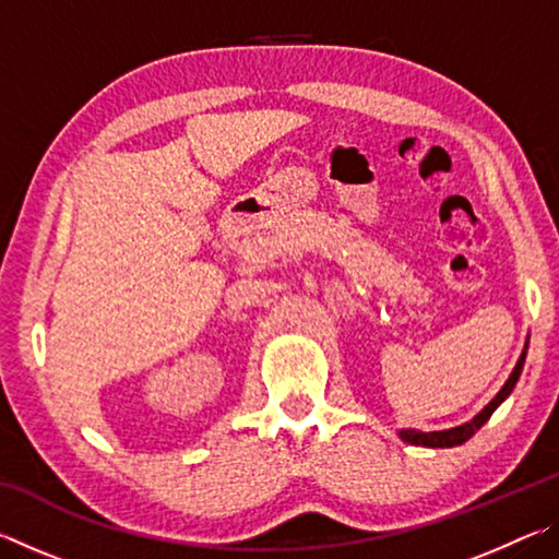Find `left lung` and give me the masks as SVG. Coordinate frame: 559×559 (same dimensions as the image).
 <instances>
[{
	"instance_id": "left-lung-1",
	"label": "left lung",
	"mask_w": 559,
	"mask_h": 559,
	"mask_svg": "<svg viewBox=\"0 0 559 559\" xmlns=\"http://www.w3.org/2000/svg\"><path fill=\"white\" fill-rule=\"evenodd\" d=\"M525 353H527V345H525V349H523V355H520V359H518V365H515V370H513V374L508 377V382L503 384V390H500L498 394H496V400L490 402L484 412H480L478 416H473V421H468V424H463V427H456V429H449V431H416V429H406V431H402L400 437L406 441V443H414V447H429V449H447V447H459V443H463V441H468L473 433H476L480 427H484V424L490 419V414H493L500 404H503V400L506 396L513 392V386H515V382H518V377H520V372H523V365H525Z\"/></svg>"
}]
</instances>
